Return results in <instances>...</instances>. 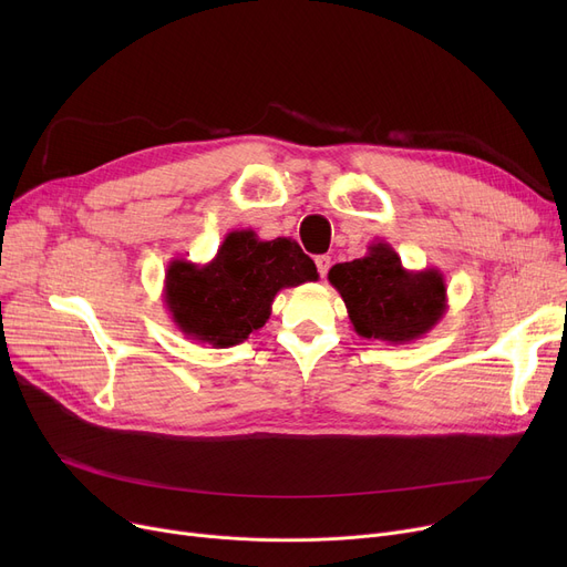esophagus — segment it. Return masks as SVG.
I'll use <instances>...</instances> for the list:
<instances>
[{"label": "esophagus", "mask_w": 567, "mask_h": 567, "mask_svg": "<svg viewBox=\"0 0 567 567\" xmlns=\"http://www.w3.org/2000/svg\"><path fill=\"white\" fill-rule=\"evenodd\" d=\"M315 264H317L319 276L326 278V274H329V268H331V257H329V255H319V257L315 259Z\"/></svg>", "instance_id": "obj_1"}]
</instances>
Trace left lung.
<instances>
[{
    "label": "left lung",
    "mask_w": 567,
    "mask_h": 567,
    "mask_svg": "<svg viewBox=\"0 0 567 567\" xmlns=\"http://www.w3.org/2000/svg\"><path fill=\"white\" fill-rule=\"evenodd\" d=\"M329 282L342 296L353 331L368 340H421L449 310V289L439 268L409 271L385 241H372L361 259L336 264Z\"/></svg>",
    "instance_id": "1"
}]
</instances>
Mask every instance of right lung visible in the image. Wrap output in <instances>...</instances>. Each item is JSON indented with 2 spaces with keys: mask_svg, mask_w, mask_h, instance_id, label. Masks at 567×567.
Masks as SVG:
<instances>
[{
  "mask_svg": "<svg viewBox=\"0 0 567 567\" xmlns=\"http://www.w3.org/2000/svg\"><path fill=\"white\" fill-rule=\"evenodd\" d=\"M317 278L315 261L291 238L261 241L252 229H234L212 261H169L163 301L188 340L227 349L261 329L280 289Z\"/></svg>",
  "mask_w": 567,
  "mask_h": 567,
  "instance_id": "add662e5",
  "label": "right lung"
}]
</instances>
